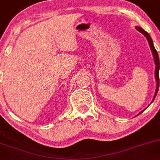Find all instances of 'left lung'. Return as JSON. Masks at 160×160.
<instances>
[{"label":"left lung","mask_w":160,"mask_h":160,"mask_svg":"<svg viewBox=\"0 0 160 160\" xmlns=\"http://www.w3.org/2000/svg\"><path fill=\"white\" fill-rule=\"evenodd\" d=\"M136 29H137V30H138L139 32H141V33L143 34V35L145 36L146 37H147V40H148V42H149V46H150L151 51H152V55H153L154 61H155V64H156V71H155L156 80V83H157V86H156V93H155V95H154V98H153V100H154V99H155V98H156V94H157V92H158V90H159V56H158V53H157V52H156L155 47H154L153 42H152V39H151L150 36H149V34L145 31V30H143L142 28H140V27H136ZM153 100H152V101H153Z\"/></svg>","instance_id":"obj_1"}]
</instances>
